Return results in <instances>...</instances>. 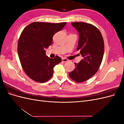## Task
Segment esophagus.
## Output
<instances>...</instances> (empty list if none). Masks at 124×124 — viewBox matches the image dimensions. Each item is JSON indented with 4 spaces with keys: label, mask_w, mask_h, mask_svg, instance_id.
<instances>
[{
    "label": "esophagus",
    "mask_w": 124,
    "mask_h": 124,
    "mask_svg": "<svg viewBox=\"0 0 124 124\" xmlns=\"http://www.w3.org/2000/svg\"><path fill=\"white\" fill-rule=\"evenodd\" d=\"M62 62H68V59H67V58H64V57L62 58Z\"/></svg>",
    "instance_id": "1"
}]
</instances>
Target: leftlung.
I'll use <instances>...</instances> for the list:
<instances>
[{
    "label": "left lung",
    "mask_w": 124,
    "mask_h": 124,
    "mask_svg": "<svg viewBox=\"0 0 124 124\" xmlns=\"http://www.w3.org/2000/svg\"><path fill=\"white\" fill-rule=\"evenodd\" d=\"M71 25L79 35L77 50L83 59L69 74L71 79L83 82L91 78L99 68L104 53V41L101 32L95 26L84 22H74Z\"/></svg>",
    "instance_id": "1"
}]
</instances>
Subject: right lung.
Returning a JSON list of instances; mask_svg holds the SVG:
<instances>
[{
	"label": "right lung",
	"instance_id": "right-lung-1",
	"mask_svg": "<svg viewBox=\"0 0 124 124\" xmlns=\"http://www.w3.org/2000/svg\"><path fill=\"white\" fill-rule=\"evenodd\" d=\"M66 24L33 22L22 31L17 52L22 68L32 80L46 82L53 76L55 66L62 62L58 56L53 59L47 57L45 50L52 44L53 36Z\"/></svg>",
	"mask_w": 124,
	"mask_h": 124
}]
</instances>
